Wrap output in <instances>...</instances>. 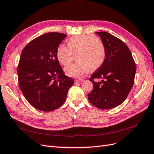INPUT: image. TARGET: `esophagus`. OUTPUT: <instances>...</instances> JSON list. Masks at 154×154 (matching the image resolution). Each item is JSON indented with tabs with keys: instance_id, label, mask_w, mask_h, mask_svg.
<instances>
[{
	"instance_id": "34e87169",
	"label": "esophagus",
	"mask_w": 154,
	"mask_h": 154,
	"mask_svg": "<svg viewBox=\"0 0 154 154\" xmlns=\"http://www.w3.org/2000/svg\"><path fill=\"white\" fill-rule=\"evenodd\" d=\"M83 79H75V83H81V82H83Z\"/></svg>"
}]
</instances>
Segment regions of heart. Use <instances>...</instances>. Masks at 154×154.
I'll return each mask as SVG.
<instances>
[{
	"instance_id": "heart-1",
	"label": "heart",
	"mask_w": 154,
	"mask_h": 154,
	"mask_svg": "<svg viewBox=\"0 0 154 154\" xmlns=\"http://www.w3.org/2000/svg\"><path fill=\"white\" fill-rule=\"evenodd\" d=\"M67 46L61 44L56 51V57L63 66H67L76 56L77 62L65 68L67 76L81 78L90 69L94 70L100 67L106 57L105 45L100 38L88 34L73 37L67 41Z\"/></svg>"
}]
</instances>
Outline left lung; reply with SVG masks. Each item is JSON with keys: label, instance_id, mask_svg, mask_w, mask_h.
<instances>
[{"label": "left lung", "instance_id": "left-lung-1", "mask_svg": "<svg viewBox=\"0 0 154 154\" xmlns=\"http://www.w3.org/2000/svg\"><path fill=\"white\" fill-rule=\"evenodd\" d=\"M105 45L106 60L89 79L93 90L88 94L92 105L101 109L115 108L122 103L133 87L136 64L127 45L105 31L96 32ZM94 78H102L95 82Z\"/></svg>", "mask_w": 154, "mask_h": 154}]
</instances>
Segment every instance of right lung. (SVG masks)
<instances>
[{
    "instance_id": "1",
    "label": "right lung",
    "mask_w": 154,
    "mask_h": 154,
    "mask_svg": "<svg viewBox=\"0 0 154 154\" xmlns=\"http://www.w3.org/2000/svg\"><path fill=\"white\" fill-rule=\"evenodd\" d=\"M67 35L51 32L41 35L21 52L17 75L21 91L38 110L51 112L65 102L73 80L65 75L56 57L59 45Z\"/></svg>"
}]
</instances>
